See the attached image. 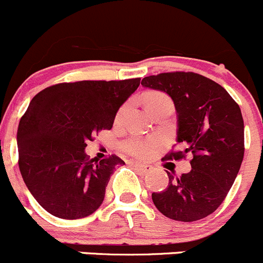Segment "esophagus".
Segmentation results:
<instances>
[{
	"instance_id": "1",
	"label": "esophagus",
	"mask_w": 263,
	"mask_h": 263,
	"mask_svg": "<svg viewBox=\"0 0 263 263\" xmlns=\"http://www.w3.org/2000/svg\"><path fill=\"white\" fill-rule=\"evenodd\" d=\"M134 166H135V168H138V170L143 174H148L151 171V168H152V166L144 165V163H139V162H135Z\"/></svg>"
}]
</instances>
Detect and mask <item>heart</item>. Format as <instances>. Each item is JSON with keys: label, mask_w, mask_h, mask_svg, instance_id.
Instances as JSON below:
<instances>
[{"label": "heart", "mask_w": 263, "mask_h": 263, "mask_svg": "<svg viewBox=\"0 0 263 263\" xmlns=\"http://www.w3.org/2000/svg\"><path fill=\"white\" fill-rule=\"evenodd\" d=\"M147 103L148 108H151L152 106L160 105V103H171L170 100L166 97L165 95H161V93H152L147 97ZM126 148L129 149V152L133 153L134 156L138 157H147L153 149V143L149 142H140V140H133L126 144Z\"/></svg>", "instance_id": "b5f03b06"}]
</instances>
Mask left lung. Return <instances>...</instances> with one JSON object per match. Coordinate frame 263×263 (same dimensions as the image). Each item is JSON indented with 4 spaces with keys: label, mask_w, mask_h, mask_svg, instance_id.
Instances as JSON below:
<instances>
[{
    "label": "left lung",
    "mask_w": 263,
    "mask_h": 263,
    "mask_svg": "<svg viewBox=\"0 0 263 263\" xmlns=\"http://www.w3.org/2000/svg\"><path fill=\"white\" fill-rule=\"evenodd\" d=\"M142 85L168 95L178 116L176 142L192 153V170L168 175V185L152 193L161 214L184 222L201 220L216 211L230 191L244 156V123L238 103L214 80L196 72H163L145 77Z\"/></svg>",
    "instance_id": "left-lung-1"
}]
</instances>
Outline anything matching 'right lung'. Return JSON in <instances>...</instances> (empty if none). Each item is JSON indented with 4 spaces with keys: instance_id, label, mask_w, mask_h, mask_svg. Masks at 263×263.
Returning a JSON list of instances; mask_svg holds the SVG:
<instances>
[{
    "instance_id": "obj_1",
    "label": "right lung",
    "mask_w": 263,
    "mask_h": 263,
    "mask_svg": "<svg viewBox=\"0 0 263 263\" xmlns=\"http://www.w3.org/2000/svg\"><path fill=\"white\" fill-rule=\"evenodd\" d=\"M140 78L82 80L52 85L30 101L17 128L19 168L35 201L53 216L75 220L102 204L118 156L89 160L88 140L110 130Z\"/></svg>"
}]
</instances>
